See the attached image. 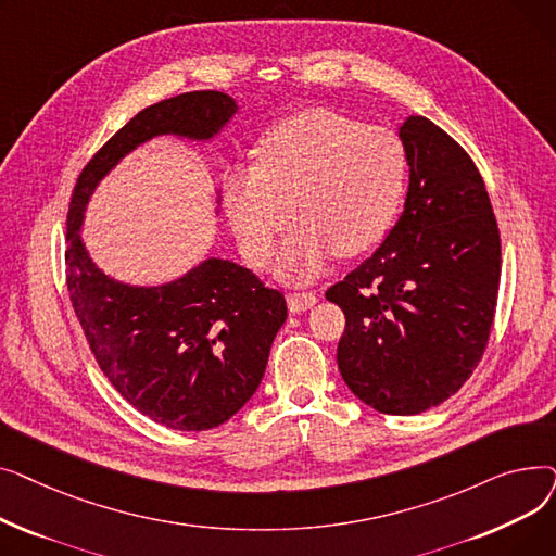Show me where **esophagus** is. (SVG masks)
I'll return each instance as SVG.
<instances>
[{
    "mask_svg": "<svg viewBox=\"0 0 556 556\" xmlns=\"http://www.w3.org/2000/svg\"><path fill=\"white\" fill-rule=\"evenodd\" d=\"M315 302H317V295L308 293V290H302V293H288L286 295V304H288L290 313L308 311L311 306H315Z\"/></svg>",
    "mask_w": 556,
    "mask_h": 556,
    "instance_id": "esophagus-1",
    "label": "esophagus"
}]
</instances>
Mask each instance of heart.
I'll list each match as a JSON object with an SVG mask.
<instances>
[{
    "label": "heart",
    "instance_id": "1",
    "mask_svg": "<svg viewBox=\"0 0 556 556\" xmlns=\"http://www.w3.org/2000/svg\"><path fill=\"white\" fill-rule=\"evenodd\" d=\"M407 170L410 160L396 132L311 108L286 116L256 141L254 166L223 173L220 202L254 268L273 256L290 214L298 225L277 273L308 279L331 252L352 258L386 237L401 210Z\"/></svg>",
    "mask_w": 556,
    "mask_h": 556
}]
</instances>
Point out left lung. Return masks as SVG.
I'll list each match as a JSON object with an SVG mask.
<instances>
[{"instance_id": "left-lung-1", "label": "left lung", "mask_w": 556, "mask_h": 556, "mask_svg": "<svg viewBox=\"0 0 556 556\" xmlns=\"http://www.w3.org/2000/svg\"><path fill=\"white\" fill-rule=\"evenodd\" d=\"M399 137L410 160L403 214L361 266L327 290L344 313L338 367L363 403L419 415L478 367L501 283V231L482 175L426 116Z\"/></svg>"}]
</instances>
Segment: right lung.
<instances>
[{"label":"right lung","instance_id":"add662e5","mask_svg":"<svg viewBox=\"0 0 556 556\" xmlns=\"http://www.w3.org/2000/svg\"><path fill=\"white\" fill-rule=\"evenodd\" d=\"M231 97L204 90L143 108L85 164L67 212V290L92 354L132 407L173 430H210L256 392L286 300L248 268L204 258L180 279L130 286L87 254L80 225L97 185L157 135L207 141L237 114Z\"/></svg>","mask_w":556,"mask_h":556}]
</instances>
